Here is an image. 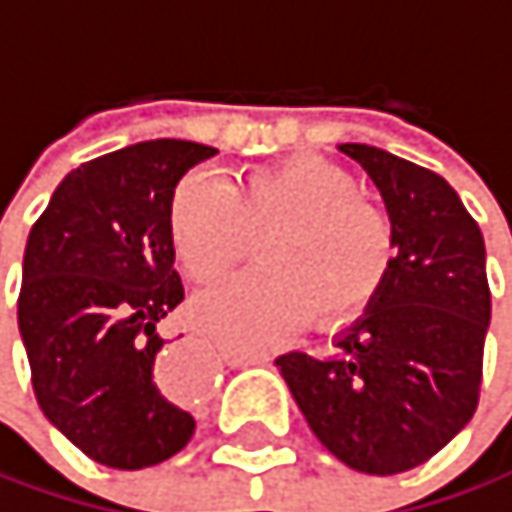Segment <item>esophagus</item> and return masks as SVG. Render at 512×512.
Wrapping results in <instances>:
<instances>
[{"label": "esophagus", "instance_id": "1", "mask_svg": "<svg viewBox=\"0 0 512 512\" xmlns=\"http://www.w3.org/2000/svg\"><path fill=\"white\" fill-rule=\"evenodd\" d=\"M224 361L230 367H254V364H267L270 358L267 355H245V352H224ZM178 367H188V352H181V349H169L163 352V358L157 361V385L172 394V397H181V394H188L185 388H178L175 385V370Z\"/></svg>", "mask_w": 512, "mask_h": 512}]
</instances>
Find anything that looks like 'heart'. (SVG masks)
<instances>
[{"mask_svg":"<svg viewBox=\"0 0 512 512\" xmlns=\"http://www.w3.org/2000/svg\"><path fill=\"white\" fill-rule=\"evenodd\" d=\"M169 236L203 285L224 279L261 236L264 267L194 303L197 324L239 349H258L309 315L318 324L358 315L394 258L388 215L361 197L349 172L318 157L251 169L233 185L200 172L181 178Z\"/></svg>","mask_w":512,"mask_h":512,"instance_id":"obj_1","label":"heart"}]
</instances>
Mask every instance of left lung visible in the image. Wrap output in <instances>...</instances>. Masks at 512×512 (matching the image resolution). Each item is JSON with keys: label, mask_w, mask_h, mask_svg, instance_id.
I'll return each mask as SVG.
<instances>
[{"label": "left lung", "mask_w": 512, "mask_h": 512, "mask_svg": "<svg viewBox=\"0 0 512 512\" xmlns=\"http://www.w3.org/2000/svg\"><path fill=\"white\" fill-rule=\"evenodd\" d=\"M379 188L394 258L331 355L276 358L303 419L343 464L391 477L425 464L480 404L492 318L486 242L446 178L373 145H340Z\"/></svg>", "instance_id": "left-lung-1"}]
</instances>
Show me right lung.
I'll return each instance as SVG.
<instances>
[{"mask_svg": "<svg viewBox=\"0 0 512 512\" xmlns=\"http://www.w3.org/2000/svg\"><path fill=\"white\" fill-rule=\"evenodd\" d=\"M218 154L151 139L72 169L32 224L17 324L45 419L87 458L142 470L188 446L194 416L157 385L160 321L185 300L169 236L181 175Z\"/></svg>", "mask_w": 512, "mask_h": 512, "instance_id": "obj_1", "label": "right lung"}]
</instances>
